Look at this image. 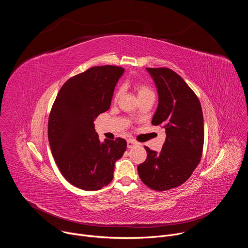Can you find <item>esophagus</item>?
I'll use <instances>...</instances> for the list:
<instances>
[{"instance_id":"obj_1","label":"esophagus","mask_w":248,"mask_h":248,"mask_svg":"<svg viewBox=\"0 0 248 248\" xmlns=\"http://www.w3.org/2000/svg\"><path fill=\"white\" fill-rule=\"evenodd\" d=\"M136 144H137V142H136V141H134L133 139H128L127 140V148H132Z\"/></svg>"}]
</instances>
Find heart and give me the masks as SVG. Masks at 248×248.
Segmentation results:
<instances>
[{"instance_id": "b5f03b06", "label": "heart", "mask_w": 248, "mask_h": 248, "mask_svg": "<svg viewBox=\"0 0 248 248\" xmlns=\"http://www.w3.org/2000/svg\"><path fill=\"white\" fill-rule=\"evenodd\" d=\"M134 88H135V90H136V92H137L138 98H140V97H143V96H146V95L153 94L152 89H151L148 85H146V84H144V83H141V82H135V83H134ZM122 93H123V87H119V88L116 90V92H115L114 100H115V101H117V100L121 97Z\"/></svg>"}]
</instances>
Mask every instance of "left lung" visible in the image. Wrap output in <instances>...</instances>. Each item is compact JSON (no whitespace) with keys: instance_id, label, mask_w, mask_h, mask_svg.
<instances>
[{"instance_id":"obj_1","label":"left lung","mask_w":248,"mask_h":248,"mask_svg":"<svg viewBox=\"0 0 248 248\" xmlns=\"http://www.w3.org/2000/svg\"><path fill=\"white\" fill-rule=\"evenodd\" d=\"M146 69L159 95L152 124L163 125L166 140L159 153L145 146L147 158L137 170L144 185L164 191L186 183L198 166L204 144L203 113L196 94L173 70Z\"/></svg>"}]
</instances>
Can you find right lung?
<instances>
[{
  "label": "right lung",
  "mask_w": 248,
  "mask_h": 248,
  "mask_svg": "<svg viewBox=\"0 0 248 248\" xmlns=\"http://www.w3.org/2000/svg\"><path fill=\"white\" fill-rule=\"evenodd\" d=\"M124 70L116 65L90 67L69 78L53 104L48 122L51 151L63 178L78 188L98 190L108 186L116 161L126 149L121 137L101 142L93 124L109 110Z\"/></svg>",
  "instance_id": "obj_1"
}]
</instances>
